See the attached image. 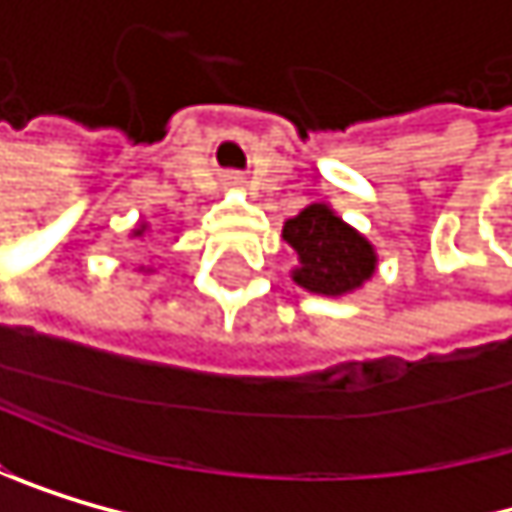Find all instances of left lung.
<instances>
[{
  "label": "left lung",
  "mask_w": 512,
  "mask_h": 512,
  "mask_svg": "<svg viewBox=\"0 0 512 512\" xmlns=\"http://www.w3.org/2000/svg\"><path fill=\"white\" fill-rule=\"evenodd\" d=\"M282 239L298 251V267L291 270V279L325 298H338L359 288L378 267L371 242L322 202L307 205L301 214L285 221Z\"/></svg>",
  "instance_id": "8db88e82"
}]
</instances>
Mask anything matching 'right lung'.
<instances>
[{
	"instance_id": "1",
	"label": "right lung",
	"mask_w": 512,
	"mask_h": 512,
	"mask_svg": "<svg viewBox=\"0 0 512 512\" xmlns=\"http://www.w3.org/2000/svg\"><path fill=\"white\" fill-rule=\"evenodd\" d=\"M141 233H144V227H141V230H134V236H141Z\"/></svg>"
}]
</instances>
